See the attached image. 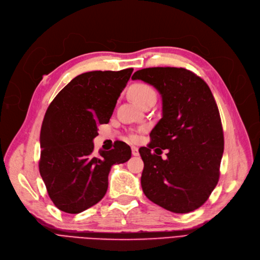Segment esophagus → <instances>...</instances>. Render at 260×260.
Listing matches in <instances>:
<instances>
[{"label": "esophagus", "instance_id": "obj_1", "mask_svg": "<svg viewBox=\"0 0 260 260\" xmlns=\"http://www.w3.org/2000/svg\"><path fill=\"white\" fill-rule=\"evenodd\" d=\"M131 151H132V154H133L134 156H138V155L140 154V152H139V148H138V147H135V146H132V147H131Z\"/></svg>", "mask_w": 260, "mask_h": 260}]
</instances>
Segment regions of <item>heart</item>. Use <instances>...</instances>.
<instances>
[{
    "label": "heart",
    "instance_id": "obj_1",
    "mask_svg": "<svg viewBox=\"0 0 260 260\" xmlns=\"http://www.w3.org/2000/svg\"><path fill=\"white\" fill-rule=\"evenodd\" d=\"M129 95L132 100L138 103L140 106H143L146 102L151 98H156V93L151 85L147 83H135L129 89ZM131 140H135L137 137L134 134L130 135Z\"/></svg>",
    "mask_w": 260,
    "mask_h": 260
}]
</instances>
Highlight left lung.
<instances>
[{
	"mask_svg": "<svg viewBox=\"0 0 260 260\" xmlns=\"http://www.w3.org/2000/svg\"><path fill=\"white\" fill-rule=\"evenodd\" d=\"M132 79L152 84L163 102V117L151 131L150 143L139 150L143 191L167 211L192 212L206 202L220 177L224 138L213 93L201 77L184 68H147Z\"/></svg>",
	"mask_w": 260,
	"mask_h": 260,
	"instance_id": "8db88e82",
	"label": "left lung"
}]
</instances>
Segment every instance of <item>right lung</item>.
Listing matches in <instances>:
<instances>
[{"label": "right lung", "mask_w": 260, "mask_h": 260, "mask_svg": "<svg viewBox=\"0 0 260 260\" xmlns=\"http://www.w3.org/2000/svg\"><path fill=\"white\" fill-rule=\"evenodd\" d=\"M133 69L93 71L71 80L48 106L40 132L39 171L57 208L79 214L100 202L114 164L131 157L130 147L94 153L97 125L108 123Z\"/></svg>", "instance_id": "obj_1"}]
</instances>
